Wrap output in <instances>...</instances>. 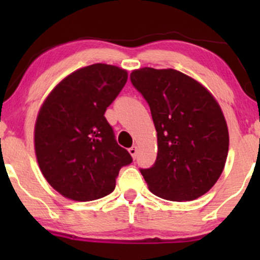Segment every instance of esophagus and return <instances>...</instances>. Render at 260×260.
Instances as JSON below:
<instances>
[{"mask_svg":"<svg viewBox=\"0 0 260 260\" xmlns=\"http://www.w3.org/2000/svg\"><path fill=\"white\" fill-rule=\"evenodd\" d=\"M128 151H129V154L132 155L133 159H136V157H137V154H138V148H137L136 145H133L132 148L128 149Z\"/></svg>","mask_w":260,"mask_h":260,"instance_id":"1","label":"esophagus"}]
</instances>
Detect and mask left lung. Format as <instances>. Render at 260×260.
I'll return each mask as SVG.
<instances>
[{
    "label": "left lung",
    "mask_w": 260,
    "mask_h": 260,
    "mask_svg": "<svg viewBox=\"0 0 260 260\" xmlns=\"http://www.w3.org/2000/svg\"><path fill=\"white\" fill-rule=\"evenodd\" d=\"M150 107L157 136L153 168L140 170L149 190L166 201H194L209 192L225 168L229 129L221 107L198 80L144 67L131 73Z\"/></svg>",
    "instance_id": "1"
}]
</instances>
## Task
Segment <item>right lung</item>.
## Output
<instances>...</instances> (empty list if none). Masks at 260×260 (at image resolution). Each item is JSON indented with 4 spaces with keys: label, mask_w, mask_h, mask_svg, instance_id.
Returning a JSON list of instances; mask_svg holds the SVG:
<instances>
[{
    "label": "right lung",
    "mask_w": 260,
    "mask_h": 260,
    "mask_svg": "<svg viewBox=\"0 0 260 260\" xmlns=\"http://www.w3.org/2000/svg\"><path fill=\"white\" fill-rule=\"evenodd\" d=\"M127 78V71L117 66H86L64 77L39 110L34 128L39 168L64 198L90 202L110 194L120 169L132 162L104 116Z\"/></svg>",
    "instance_id": "right-lung-1"
}]
</instances>
